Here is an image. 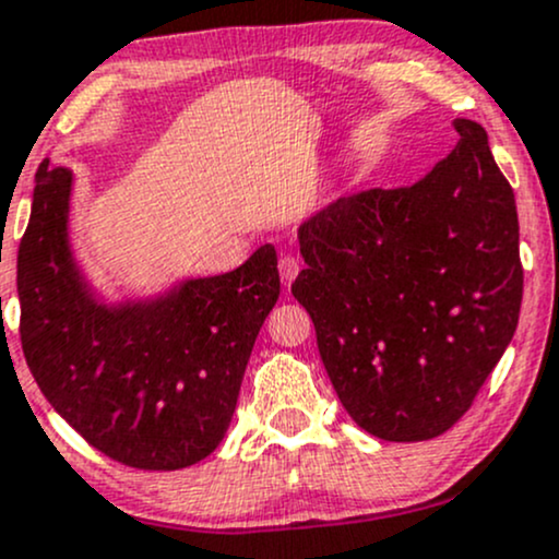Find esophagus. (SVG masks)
<instances>
[{"label":"esophagus","instance_id":"esophagus-1","mask_svg":"<svg viewBox=\"0 0 559 559\" xmlns=\"http://www.w3.org/2000/svg\"><path fill=\"white\" fill-rule=\"evenodd\" d=\"M300 272V261L296 255H282L280 259V277H282V285L290 287V282L298 277Z\"/></svg>","mask_w":559,"mask_h":559}]
</instances>
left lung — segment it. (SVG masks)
<instances>
[{"label": "left lung", "instance_id": "1", "mask_svg": "<svg viewBox=\"0 0 559 559\" xmlns=\"http://www.w3.org/2000/svg\"><path fill=\"white\" fill-rule=\"evenodd\" d=\"M425 179L364 190L298 231L309 311L337 399L382 441L460 423L515 335L523 263L515 195L469 118Z\"/></svg>", "mask_w": 559, "mask_h": 559}]
</instances>
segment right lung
<instances>
[{
  "label": "right lung",
  "instance_id": "obj_1",
  "mask_svg": "<svg viewBox=\"0 0 559 559\" xmlns=\"http://www.w3.org/2000/svg\"><path fill=\"white\" fill-rule=\"evenodd\" d=\"M71 171L36 168L17 250L21 343L55 412L110 460L181 469L222 443L263 319L280 298L277 250L187 280L144 304H97L68 248Z\"/></svg>",
  "mask_w": 559,
  "mask_h": 559
}]
</instances>
